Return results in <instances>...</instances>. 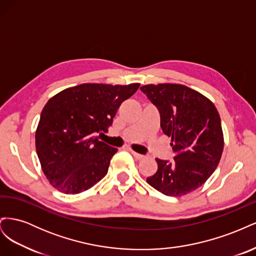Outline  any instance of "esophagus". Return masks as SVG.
Instances as JSON below:
<instances>
[{
  "mask_svg": "<svg viewBox=\"0 0 256 256\" xmlns=\"http://www.w3.org/2000/svg\"><path fill=\"white\" fill-rule=\"evenodd\" d=\"M131 154H132V156L136 159V160H141V159H143L145 156L144 154H138V152H134V150H131Z\"/></svg>",
  "mask_w": 256,
  "mask_h": 256,
  "instance_id": "34e87169",
  "label": "esophagus"
}]
</instances>
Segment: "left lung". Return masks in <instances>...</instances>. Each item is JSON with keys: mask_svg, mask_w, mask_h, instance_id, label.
<instances>
[{"mask_svg": "<svg viewBox=\"0 0 256 256\" xmlns=\"http://www.w3.org/2000/svg\"><path fill=\"white\" fill-rule=\"evenodd\" d=\"M160 113L164 134L172 138V161L156 159L158 170L146 182L168 196L200 187L218 166L223 152L220 115L214 104L182 84H148L140 88Z\"/></svg>", "mask_w": 256, "mask_h": 256, "instance_id": "left-lung-1", "label": "left lung"}]
</instances>
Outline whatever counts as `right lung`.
I'll return each mask as SVG.
<instances>
[{
    "label": "right lung",
    "mask_w": 256,
    "mask_h": 256,
    "mask_svg": "<svg viewBox=\"0 0 256 256\" xmlns=\"http://www.w3.org/2000/svg\"><path fill=\"white\" fill-rule=\"evenodd\" d=\"M138 86L84 83L49 99L40 114L35 143L42 171L54 188L76 194L106 176L118 148L94 134L108 132L120 104Z\"/></svg>",
    "instance_id": "1"
}]
</instances>
